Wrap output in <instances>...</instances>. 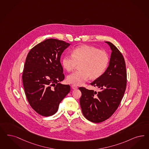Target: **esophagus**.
<instances>
[{
  "label": "esophagus",
  "instance_id": "esophagus-1",
  "mask_svg": "<svg viewBox=\"0 0 149 149\" xmlns=\"http://www.w3.org/2000/svg\"><path fill=\"white\" fill-rule=\"evenodd\" d=\"M72 89H74V90H75V89H77V86H76V85H72Z\"/></svg>",
  "mask_w": 149,
  "mask_h": 149
}]
</instances>
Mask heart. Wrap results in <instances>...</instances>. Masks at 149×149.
I'll list each match as a JSON object with an SVG mask.
<instances>
[{
    "label": "heart",
    "mask_w": 149,
    "mask_h": 149,
    "mask_svg": "<svg viewBox=\"0 0 149 149\" xmlns=\"http://www.w3.org/2000/svg\"><path fill=\"white\" fill-rule=\"evenodd\" d=\"M109 55L104 50L95 47L83 45L74 48L72 55L63 57L62 64L64 68L71 72L79 64V70L67 77V82L76 85H81L91 77L96 79L101 77L106 71L109 63Z\"/></svg>",
    "instance_id": "obj_1"
}]
</instances>
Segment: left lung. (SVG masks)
I'll return each instance as SVG.
<instances>
[{
	"instance_id": "1",
	"label": "left lung",
	"mask_w": 149,
	"mask_h": 149,
	"mask_svg": "<svg viewBox=\"0 0 149 149\" xmlns=\"http://www.w3.org/2000/svg\"><path fill=\"white\" fill-rule=\"evenodd\" d=\"M108 43L112 50L107 70L90 84L97 86L96 92L80 87V104L84 117L93 123H101L111 117L118 108L127 86L125 63L122 54L113 43Z\"/></svg>"
}]
</instances>
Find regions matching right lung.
I'll use <instances>...</instances> for the list:
<instances>
[{
	"label": "right lung",
	"instance_id": "right-lung-1",
	"mask_svg": "<svg viewBox=\"0 0 149 149\" xmlns=\"http://www.w3.org/2000/svg\"><path fill=\"white\" fill-rule=\"evenodd\" d=\"M69 45L64 41L47 39L33 47L26 56L22 77L25 93L31 107L42 116L56 113L70 91V85L59 83L65 78L61 56Z\"/></svg>",
	"mask_w": 149,
	"mask_h": 149
}]
</instances>
